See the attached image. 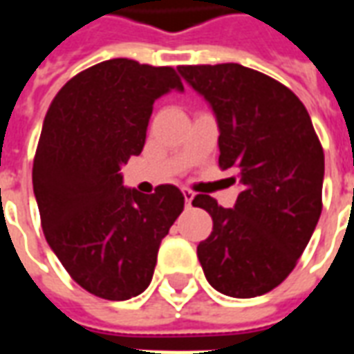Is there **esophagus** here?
Listing matches in <instances>:
<instances>
[{
  "label": "esophagus",
  "instance_id": "esophagus-1",
  "mask_svg": "<svg viewBox=\"0 0 354 354\" xmlns=\"http://www.w3.org/2000/svg\"><path fill=\"white\" fill-rule=\"evenodd\" d=\"M195 197V193L192 189H184V199H185V207H192V201Z\"/></svg>",
  "mask_w": 354,
  "mask_h": 354
}]
</instances>
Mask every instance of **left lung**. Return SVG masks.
<instances>
[{"label": "left lung", "mask_w": 354, "mask_h": 354, "mask_svg": "<svg viewBox=\"0 0 354 354\" xmlns=\"http://www.w3.org/2000/svg\"><path fill=\"white\" fill-rule=\"evenodd\" d=\"M214 109L222 170L243 185L235 208L210 195L193 207L212 216L197 246L210 286L231 297L277 288L296 267L322 212L324 151L307 109L286 85L241 64L178 66Z\"/></svg>", "instance_id": "8db88e82"}]
</instances>
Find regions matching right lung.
Wrapping results in <instances>:
<instances>
[{"label":"right lung","instance_id":"add662e5","mask_svg":"<svg viewBox=\"0 0 354 354\" xmlns=\"http://www.w3.org/2000/svg\"><path fill=\"white\" fill-rule=\"evenodd\" d=\"M170 88H184L174 68L111 58L73 75L43 121L32 170L43 233L73 281L102 299L149 286L184 210L176 185L144 195L123 187L119 172L142 153L153 102Z\"/></svg>","mask_w":354,"mask_h":354}]
</instances>
